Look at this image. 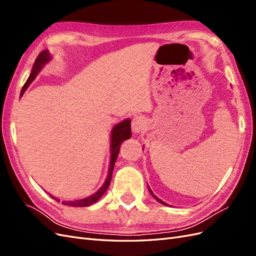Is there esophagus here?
Instances as JSON below:
<instances>
[{"instance_id":"1","label":"esophagus","mask_w":256,"mask_h":256,"mask_svg":"<svg viewBox=\"0 0 256 256\" xmlns=\"http://www.w3.org/2000/svg\"><path fill=\"white\" fill-rule=\"evenodd\" d=\"M146 127V118L144 116H136L132 120V122H131V128H132V132L134 134H142L145 130Z\"/></svg>"}]
</instances>
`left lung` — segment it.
<instances>
[{"label":"left lung","mask_w":256,"mask_h":256,"mask_svg":"<svg viewBox=\"0 0 256 256\" xmlns=\"http://www.w3.org/2000/svg\"><path fill=\"white\" fill-rule=\"evenodd\" d=\"M148 190H150V194H152V196H154V200H158V202H159L160 204H162V205H168V204H166V202H164V200H160V198H159L158 196H154V193H152V189H150V187H148Z\"/></svg>","instance_id":"obj_1"}]
</instances>
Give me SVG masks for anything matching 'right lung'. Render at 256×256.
Returning <instances> with one entry per match:
<instances>
[{
	"label": "right lung",
	"instance_id": "right-lung-1",
	"mask_svg": "<svg viewBox=\"0 0 256 256\" xmlns=\"http://www.w3.org/2000/svg\"><path fill=\"white\" fill-rule=\"evenodd\" d=\"M52 60V56L48 50H44L40 53V56H37L35 63L32 67V70H30V76L28 78L26 82L23 85V88L21 90V96L24 94V92L26 88L30 86V83H32L37 74L40 72L42 69L44 67L46 64H48L49 62ZM131 120L129 118L124 120L122 122L116 124V125L112 128L111 130V145H110V164H109V170H108V175L104 184L100 187L94 194H92L85 198L81 200H63L62 204L67 205V206H72V207H86L92 204L96 203L97 200L104 196V193L106 191V189L109 188L110 182H111V178H112V172H113V168L115 164V161L118 159L120 148V144L125 141L128 140V138H131ZM52 198H54L58 202H60V200L54 198L50 194Z\"/></svg>",
	"mask_w": 256,
	"mask_h": 256
}]
</instances>
